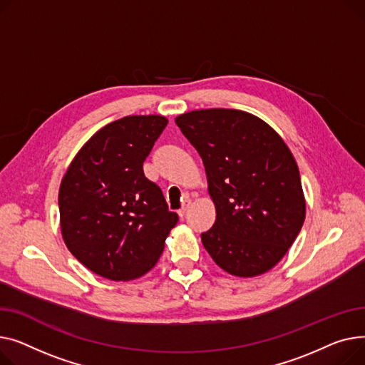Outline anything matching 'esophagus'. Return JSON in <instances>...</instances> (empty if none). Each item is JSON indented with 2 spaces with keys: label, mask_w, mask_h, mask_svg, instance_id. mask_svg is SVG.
Segmentation results:
<instances>
[{
  "label": "esophagus",
  "mask_w": 365,
  "mask_h": 365,
  "mask_svg": "<svg viewBox=\"0 0 365 365\" xmlns=\"http://www.w3.org/2000/svg\"><path fill=\"white\" fill-rule=\"evenodd\" d=\"M190 205H191V199H190L188 196H187V197H184V200H182V205H181V209L178 210V213H180V217H181V218L185 215V212L188 210Z\"/></svg>",
  "instance_id": "obj_1"
}]
</instances>
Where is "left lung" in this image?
Instances as JSON below:
<instances>
[{"instance_id": "8db88e82", "label": "left lung", "mask_w": 365, "mask_h": 365, "mask_svg": "<svg viewBox=\"0 0 365 365\" xmlns=\"http://www.w3.org/2000/svg\"><path fill=\"white\" fill-rule=\"evenodd\" d=\"M199 152L217 221L202 243L224 271L255 277L271 269L305 221L299 169L269 125L234 109H205L175 119Z\"/></svg>"}]
</instances>
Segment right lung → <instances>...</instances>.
<instances>
[{"label":"right lung","mask_w":365,"mask_h":365,"mask_svg":"<svg viewBox=\"0 0 365 365\" xmlns=\"http://www.w3.org/2000/svg\"><path fill=\"white\" fill-rule=\"evenodd\" d=\"M168 119L125 116L96 133L71 163L58 191L63 240L93 272L115 282L152 269L178 222L143 170Z\"/></svg>","instance_id":"add662e5"}]
</instances>
